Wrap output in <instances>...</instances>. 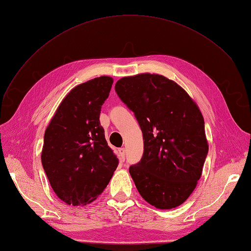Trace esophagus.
<instances>
[{
	"instance_id": "1",
	"label": "esophagus",
	"mask_w": 251,
	"mask_h": 251,
	"mask_svg": "<svg viewBox=\"0 0 251 251\" xmlns=\"http://www.w3.org/2000/svg\"><path fill=\"white\" fill-rule=\"evenodd\" d=\"M118 153H119V156H120V160L125 162L126 160V150L124 148H121L118 150Z\"/></svg>"
}]
</instances>
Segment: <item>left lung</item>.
<instances>
[{
    "instance_id": "obj_1",
    "label": "left lung",
    "mask_w": 251,
    "mask_h": 251,
    "mask_svg": "<svg viewBox=\"0 0 251 251\" xmlns=\"http://www.w3.org/2000/svg\"><path fill=\"white\" fill-rule=\"evenodd\" d=\"M115 91L143 135L141 160L128 170L139 194L157 208L179 206L194 192L208 153L199 108L179 85L159 74L123 77Z\"/></svg>"
}]
</instances>
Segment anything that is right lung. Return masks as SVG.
Returning a JSON list of instances; mask_svg holds the SVG:
<instances>
[{
	"label": "right lung",
	"mask_w": 251,
	"mask_h": 251,
	"mask_svg": "<svg viewBox=\"0 0 251 251\" xmlns=\"http://www.w3.org/2000/svg\"><path fill=\"white\" fill-rule=\"evenodd\" d=\"M112 83L113 78L100 76L72 89L45 132L44 171L58 198L69 205L94 201L118 165L100 121Z\"/></svg>",
	"instance_id": "right-lung-1"
}]
</instances>
